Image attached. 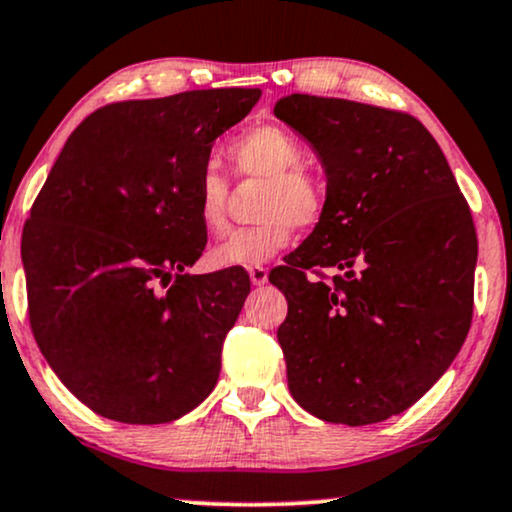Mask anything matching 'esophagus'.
<instances>
[{"label": "esophagus", "instance_id": "esophagus-1", "mask_svg": "<svg viewBox=\"0 0 512 512\" xmlns=\"http://www.w3.org/2000/svg\"><path fill=\"white\" fill-rule=\"evenodd\" d=\"M248 274H250V281L252 286H264L269 278V271L264 267H248Z\"/></svg>", "mask_w": 512, "mask_h": 512}]
</instances>
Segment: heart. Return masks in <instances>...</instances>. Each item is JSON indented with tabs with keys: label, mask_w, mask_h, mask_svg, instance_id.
<instances>
[{
	"label": "heart",
	"mask_w": 512,
	"mask_h": 512,
	"mask_svg": "<svg viewBox=\"0 0 512 512\" xmlns=\"http://www.w3.org/2000/svg\"><path fill=\"white\" fill-rule=\"evenodd\" d=\"M226 158L236 177L260 179L264 189L257 205L260 224L236 231L215 245L210 260L217 267H260L293 241V224L309 229L326 210V186L302 165V141L281 125H257L231 141ZM229 184L222 174L205 170L196 193L198 222L210 236H222Z\"/></svg>",
	"instance_id": "heart-1"
}]
</instances>
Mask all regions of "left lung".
Wrapping results in <instances>:
<instances>
[{
    "mask_svg": "<svg viewBox=\"0 0 512 512\" xmlns=\"http://www.w3.org/2000/svg\"><path fill=\"white\" fill-rule=\"evenodd\" d=\"M274 115L326 172V210L269 281L290 394L312 416L371 425L442 378L472 321L477 236L432 134L409 113L290 94ZM333 268V284L307 270Z\"/></svg>",
    "mask_w": 512,
    "mask_h": 512,
    "instance_id": "8db88e82",
    "label": "left lung"
}]
</instances>
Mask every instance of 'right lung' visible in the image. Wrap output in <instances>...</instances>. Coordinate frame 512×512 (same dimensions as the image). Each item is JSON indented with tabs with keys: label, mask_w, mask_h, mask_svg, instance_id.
I'll use <instances>...</instances> for the list:
<instances>
[{
	"label": "right lung",
	"mask_w": 512,
	"mask_h": 512,
	"mask_svg": "<svg viewBox=\"0 0 512 512\" xmlns=\"http://www.w3.org/2000/svg\"><path fill=\"white\" fill-rule=\"evenodd\" d=\"M260 89L122 101L82 120L23 229L30 326L61 383L103 418L170 423L215 390L250 278L189 276L208 243L196 215L215 139Z\"/></svg>",
	"instance_id": "obj_1"
}]
</instances>
